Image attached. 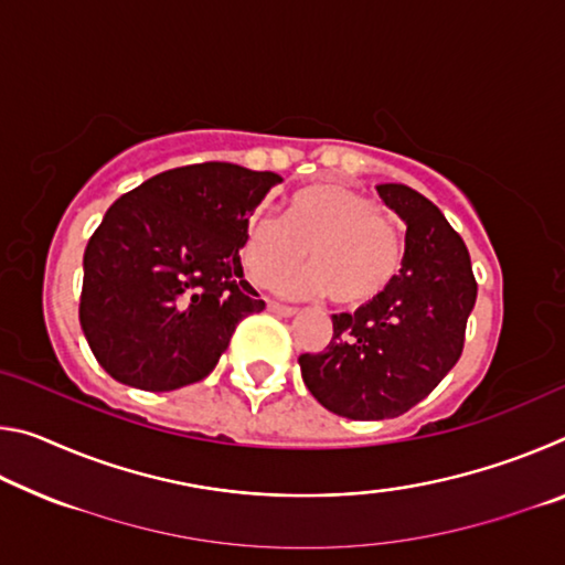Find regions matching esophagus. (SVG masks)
<instances>
[{"label":"esophagus","mask_w":565,"mask_h":565,"mask_svg":"<svg viewBox=\"0 0 565 565\" xmlns=\"http://www.w3.org/2000/svg\"><path fill=\"white\" fill-rule=\"evenodd\" d=\"M266 309H269L271 313H276V317H294V313H296L294 306H284V303H276V301L266 303Z\"/></svg>","instance_id":"34e87169"}]
</instances>
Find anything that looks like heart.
<instances>
[{
  "label": "heart",
  "mask_w": 565,
  "mask_h": 565,
  "mask_svg": "<svg viewBox=\"0 0 565 565\" xmlns=\"http://www.w3.org/2000/svg\"><path fill=\"white\" fill-rule=\"evenodd\" d=\"M306 248L313 266L286 289L329 294L343 309L376 301L401 269L394 224L374 199L337 181L296 191L286 216L256 214L246 226L242 262L254 284L276 286L306 262Z\"/></svg>",
  "instance_id": "obj_1"
}]
</instances>
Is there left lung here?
Masks as SVG:
<instances>
[{
    "mask_svg": "<svg viewBox=\"0 0 565 565\" xmlns=\"http://www.w3.org/2000/svg\"><path fill=\"white\" fill-rule=\"evenodd\" d=\"M376 191L406 224L401 271L376 301L333 313L327 349L299 356L313 398L353 420L396 418L441 384L478 291L463 238L436 204L406 184Z\"/></svg>",
    "mask_w": 565,
    "mask_h": 565,
    "instance_id": "obj_1",
    "label": "left lung"
}]
</instances>
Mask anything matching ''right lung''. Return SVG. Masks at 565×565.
<instances>
[{
    "instance_id": "right-lung-1",
    "label": "right lung",
    "mask_w": 565,
    "mask_h": 565,
    "mask_svg": "<svg viewBox=\"0 0 565 565\" xmlns=\"http://www.w3.org/2000/svg\"><path fill=\"white\" fill-rule=\"evenodd\" d=\"M274 171L206 161L161 171L109 206L84 252L79 323L119 384L174 391L209 376L264 301L238 248Z\"/></svg>"
}]
</instances>
